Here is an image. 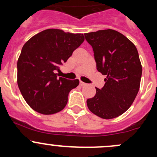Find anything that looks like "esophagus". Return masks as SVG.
<instances>
[{
  "label": "esophagus",
  "instance_id": "obj_1",
  "mask_svg": "<svg viewBox=\"0 0 157 157\" xmlns=\"http://www.w3.org/2000/svg\"><path fill=\"white\" fill-rule=\"evenodd\" d=\"M86 83H83V82H82V81H80V86H86Z\"/></svg>",
  "mask_w": 157,
  "mask_h": 157
}]
</instances>
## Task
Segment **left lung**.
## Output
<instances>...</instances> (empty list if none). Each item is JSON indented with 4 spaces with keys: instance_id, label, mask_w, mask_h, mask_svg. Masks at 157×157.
<instances>
[{
    "instance_id": "obj_1",
    "label": "left lung",
    "mask_w": 157,
    "mask_h": 157,
    "mask_svg": "<svg viewBox=\"0 0 157 157\" xmlns=\"http://www.w3.org/2000/svg\"><path fill=\"white\" fill-rule=\"evenodd\" d=\"M93 47L98 71L106 76L102 89L86 100L88 109L104 119L122 115L132 105L140 89L142 66L132 42L113 29L85 33Z\"/></svg>"
}]
</instances>
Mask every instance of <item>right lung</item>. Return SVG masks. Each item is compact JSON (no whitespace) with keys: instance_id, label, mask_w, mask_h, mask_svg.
I'll return each instance as SVG.
<instances>
[{"instance_id":"obj_1","label":"right lung","mask_w":157,"mask_h":157,"mask_svg":"<svg viewBox=\"0 0 157 157\" xmlns=\"http://www.w3.org/2000/svg\"><path fill=\"white\" fill-rule=\"evenodd\" d=\"M84 41L80 33L58 29L40 32L23 45L17 61V84L33 110L43 115L61 112L68 94L79 85V80L58 78L55 71L66 62Z\"/></svg>"}]
</instances>
